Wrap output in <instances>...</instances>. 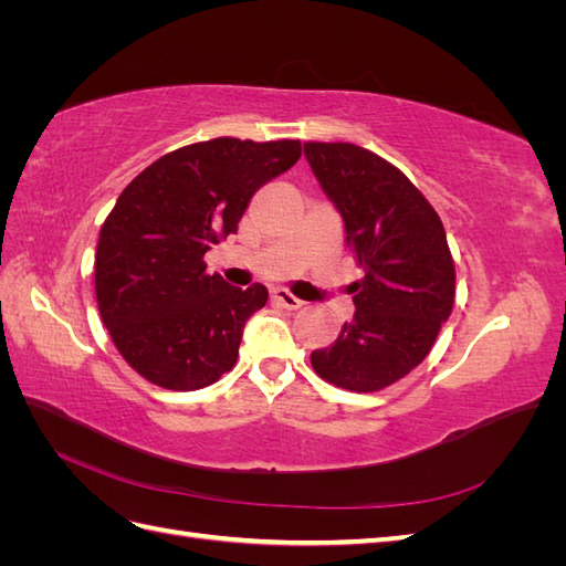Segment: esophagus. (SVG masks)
I'll use <instances>...</instances> for the list:
<instances>
[{"label": "esophagus", "instance_id": "esophagus-1", "mask_svg": "<svg viewBox=\"0 0 566 566\" xmlns=\"http://www.w3.org/2000/svg\"><path fill=\"white\" fill-rule=\"evenodd\" d=\"M271 297H273V302H276L279 306H283V310H300V306L304 304L300 297H295V295L290 293V290H285V287H276V290H273Z\"/></svg>", "mask_w": 566, "mask_h": 566}]
</instances>
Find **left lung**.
I'll list each match as a JSON object with an SVG mask.
<instances>
[{
    "mask_svg": "<svg viewBox=\"0 0 566 566\" xmlns=\"http://www.w3.org/2000/svg\"><path fill=\"white\" fill-rule=\"evenodd\" d=\"M304 156L366 271L352 283L354 318L331 347L312 352V366L335 387L380 391L422 364L451 316L455 266L447 231L401 169L375 153L310 142Z\"/></svg>",
    "mask_w": 566,
    "mask_h": 566,
    "instance_id": "1",
    "label": "left lung"
}]
</instances>
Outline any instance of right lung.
<instances>
[{
    "label": "right lung",
    "instance_id": "obj_1",
    "mask_svg": "<svg viewBox=\"0 0 566 566\" xmlns=\"http://www.w3.org/2000/svg\"><path fill=\"white\" fill-rule=\"evenodd\" d=\"M302 144L233 136L167 153L134 177L98 233L101 318L125 361L163 389L217 382L238 358L245 321L266 287H233L202 254L235 233L250 198L287 172Z\"/></svg>",
    "mask_w": 566,
    "mask_h": 566
}]
</instances>
